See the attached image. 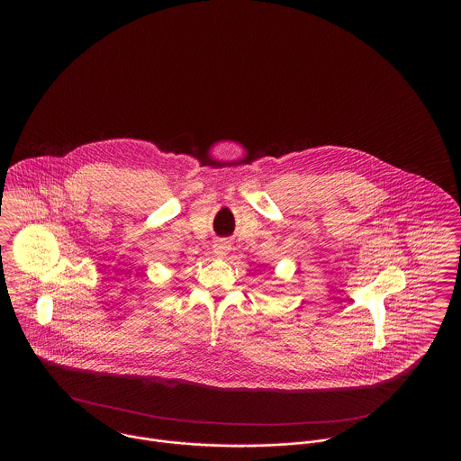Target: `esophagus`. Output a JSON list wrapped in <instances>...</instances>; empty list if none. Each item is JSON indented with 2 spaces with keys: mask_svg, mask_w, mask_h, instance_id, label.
<instances>
[{
  "mask_svg": "<svg viewBox=\"0 0 461 461\" xmlns=\"http://www.w3.org/2000/svg\"><path fill=\"white\" fill-rule=\"evenodd\" d=\"M212 249H214V254L222 259V258H226L230 254L231 245H230L228 240H218L212 245Z\"/></svg>",
  "mask_w": 461,
  "mask_h": 461,
  "instance_id": "1",
  "label": "esophagus"
}]
</instances>
